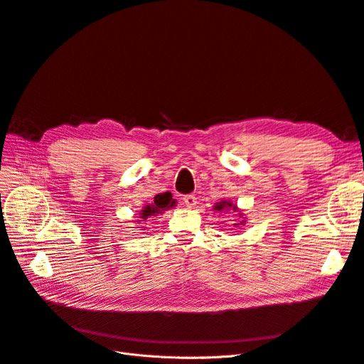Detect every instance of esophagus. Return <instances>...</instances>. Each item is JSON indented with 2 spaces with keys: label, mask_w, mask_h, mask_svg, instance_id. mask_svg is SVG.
Segmentation results:
<instances>
[{
  "label": "esophagus",
  "mask_w": 364,
  "mask_h": 364,
  "mask_svg": "<svg viewBox=\"0 0 364 364\" xmlns=\"http://www.w3.org/2000/svg\"><path fill=\"white\" fill-rule=\"evenodd\" d=\"M183 205L186 206V208H194L196 206V203H197V199H196V196H193V194H188V196H183Z\"/></svg>",
  "instance_id": "1"
}]
</instances>
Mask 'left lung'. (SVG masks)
<instances>
[{
    "mask_svg": "<svg viewBox=\"0 0 364 364\" xmlns=\"http://www.w3.org/2000/svg\"><path fill=\"white\" fill-rule=\"evenodd\" d=\"M214 211H218V213H234L237 214V217H241V222L238 223H234V226H240V225H246V217H243V213H241V209L237 206V203H232L228 199H222L220 202H217L214 205Z\"/></svg>",
    "mask_w": 364,
    "mask_h": 364,
    "instance_id": "left-lung-1",
    "label": "left lung"
}]
</instances>
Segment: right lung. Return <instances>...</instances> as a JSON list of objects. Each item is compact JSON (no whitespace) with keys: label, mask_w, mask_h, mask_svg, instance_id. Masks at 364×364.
I'll list each match as a JSON object with an SVG mask.
<instances>
[{"label":"right lung","mask_w":364,"mask_h":364,"mask_svg":"<svg viewBox=\"0 0 364 364\" xmlns=\"http://www.w3.org/2000/svg\"><path fill=\"white\" fill-rule=\"evenodd\" d=\"M176 206V200L173 199L171 193H162V194H156L155 200L151 203L146 205L144 208L139 211V218L138 223L141 222H147V218H150L151 215H158L162 214L164 211H168L170 208Z\"/></svg>","instance_id":"right-lung-1"}]
</instances>
